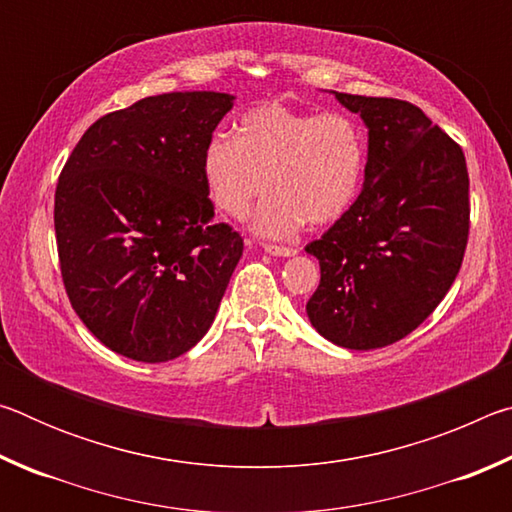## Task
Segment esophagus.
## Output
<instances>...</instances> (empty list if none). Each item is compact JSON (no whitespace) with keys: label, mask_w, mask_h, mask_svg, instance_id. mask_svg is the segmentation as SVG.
Listing matches in <instances>:
<instances>
[{"label":"esophagus","mask_w":512,"mask_h":512,"mask_svg":"<svg viewBox=\"0 0 512 512\" xmlns=\"http://www.w3.org/2000/svg\"><path fill=\"white\" fill-rule=\"evenodd\" d=\"M264 250L268 255H275V257H293L296 255V248H287V246H273V244H266Z\"/></svg>","instance_id":"esophagus-1"}]
</instances>
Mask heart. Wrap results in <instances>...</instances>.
Returning <instances> with one entry per match:
<instances>
[{
  "instance_id": "obj_1",
  "label": "heart",
  "mask_w": 512,
  "mask_h": 512,
  "mask_svg": "<svg viewBox=\"0 0 512 512\" xmlns=\"http://www.w3.org/2000/svg\"><path fill=\"white\" fill-rule=\"evenodd\" d=\"M368 164L366 131L345 112L259 103L237 119L235 137L214 133L201 155L212 203L244 219L264 192L253 230L287 239L311 225L343 219L361 194Z\"/></svg>"
}]
</instances>
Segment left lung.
I'll return each instance as SVG.
<instances>
[{"label":"left lung","instance_id":"8db88e82","mask_svg":"<svg viewBox=\"0 0 512 512\" xmlns=\"http://www.w3.org/2000/svg\"><path fill=\"white\" fill-rule=\"evenodd\" d=\"M368 128L352 210L305 248L320 264L307 316L348 350L411 334L447 296L470 235V178L452 137L409 101L332 92Z\"/></svg>","mask_w":512,"mask_h":512}]
</instances>
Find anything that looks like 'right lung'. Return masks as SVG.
Segmentation results:
<instances>
[{"mask_svg":"<svg viewBox=\"0 0 512 512\" xmlns=\"http://www.w3.org/2000/svg\"><path fill=\"white\" fill-rule=\"evenodd\" d=\"M225 92H169L110 112L60 171V273L83 325L144 363L192 350L214 323L244 239L214 223L201 155Z\"/></svg>","mask_w":512,"mask_h":512,"instance_id":"1","label":"right lung"}]
</instances>
